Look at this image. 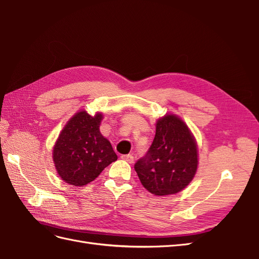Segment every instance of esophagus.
<instances>
[{
  "mask_svg": "<svg viewBox=\"0 0 259 259\" xmlns=\"http://www.w3.org/2000/svg\"><path fill=\"white\" fill-rule=\"evenodd\" d=\"M121 159L128 162V163L134 162V156H133L132 154H123V155H121Z\"/></svg>",
  "mask_w": 259,
  "mask_h": 259,
  "instance_id": "1",
  "label": "esophagus"
}]
</instances>
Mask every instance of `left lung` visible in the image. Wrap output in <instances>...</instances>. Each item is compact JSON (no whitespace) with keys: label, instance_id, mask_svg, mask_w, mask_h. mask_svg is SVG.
Segmentation results:
<instances>
[{"label":"left lung","instance_id":"obj_1","mask_svg":"<svg viewBox=\"0 0 259 259\" xmlns=\"http://www.w3.org/2000/svg\"><path fill=\"white\" fill-rule=\"evenodd\" d=\"M134 167L140 183L152 194H175L185 189L198 168L197 143L186 123L175 114L156 121L152 145Z\"/></svg>","mask_w":259,"mask_h":259}]
</instances>
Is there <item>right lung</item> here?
<instances>
[{
	"label": "right lung",
	"mask_w": 259,
	"mask_h": 259,
	"mask_svg": "<svg viewBox=\"0 0 259 259\" xmlns=\"http://www.w3.org/2000/svg\"><path fill=\"white\" fill-rule=\"evenodd\" d=\"M103 114L90 115L82 110L65 125L53 150L55 167L60 178L83 187L96 179L109 164L116 161L110 142L99 131Z\"/></svg>",
	"instance_id": "right-lung-1"
}]
</instances>
